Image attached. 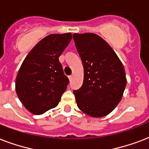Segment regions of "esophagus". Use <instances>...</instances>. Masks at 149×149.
Listing matches in <instances>:
<instances>
[{"mask_svg":"<svg viewBox=\"0 0 149 149\" xmlns=\"http://www.w3.org/2000/svg\"><path fill=\"white\" fill-rule=\"evenodd\" d=\"M69 79H70V80L71 81L72 79V75H71V76H69Z\"/></svg>","mask_w":149,"mask_h":149,"instance_id":"esophagus-1","label":"esophagus"}]
</instances>
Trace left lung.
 Returning a JSON list of instances; mask_svg holds the SVG:
<instances>
[{
	"label": "left lung",
	"instance_id": "left-lung-1",
	"mask_svg": "<svg viewBox=\"0 0 149 149\" xmlns=\"http://www.w3.org/2000/svg\"><path fill=\"white\" fill-rule=\"evenodd\" d=\"M84 69L83 85L73 91L77 106L93 118L107 115L122 98L127 79L122 63L101 37L93 33L72 36Z\"/></svg>",
	"mask_w": 149,
	"mask_h": 149
}]
</instances>
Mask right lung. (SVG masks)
Segmentation results:
<instances>
[{
	"label": "right lung",
	"mask_w": 149,
	"mask_h": 149,
	"mask_svg": "<svg viewBox=\"0 0 149 149\" xmlns=\"http://www.w3.org/2000/svg\"><path fill=\"white\" fill-rule=\"evenodd\" d=\"M72 39V34H52L37 43L23 61L15 90L25 108L42 114L56 107L66 90L69 79L58 57Z\"/></svg>",
	"instance_id": "add662e5"
}]
</instances>
